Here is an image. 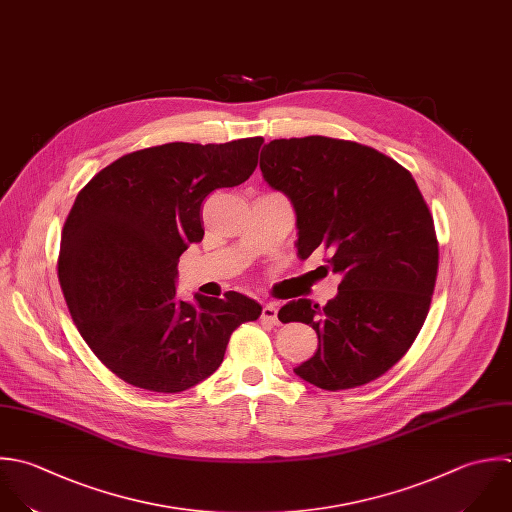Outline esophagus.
I'll return each instance as SVG.
<instances>
[{"instance_id":"obj_1","label":"esophagus","mask_w":512,"mask_h":512,"mask_svg":"<svg viewBox=\"0 0 512 512\" xmlns=\"http://www.w3.org/2000/svg\"><path fill=\"white\" fill-rule=\"evenodd\" d=\"M261 319L267 321V323H271V325H277V323H279V319H277V305L265 303L263 309H261Z\"/></svg>"}]
</instances>
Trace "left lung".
I'll use <instances>...</instances> for the list:
<instances>
[{
    "instance_id": "1",
    "label": "left lung",
    "mask_w": 512,
    "mask_h": 512,
    "mask_svg": "<svg viewBox=\"0 0 512 512\" xmlns=\"http://www.w3.org/2000/svg\"><path fill=\"white\" fill-rule=\"evenodd\" d=\"M259 167L295 207L297 257L323 247L343 277L325 307H281L283 323H307L319 337L295 373L325 391L379 379L415 343L439 271L433 215L413 175L369 145L323 135L273 139Z\"/></svg>"
}]
</instances>
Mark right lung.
Returning a JSON list of instances; mask_svg holds the SVG:
<instances>
[{
	"instance_id": "1",
	"label": "right lung",
	"mask_w": 512,
	"mask_h": 512,
	"mask_svg": "<svg viewBox=\"0 0 512 512\" xmlns=\"http://www.w3.org/2000/svg\"><path fill=\"white\" fill-rule=\"evenodd\" d=\"M263 137L165 143L127 153L77 193L61 231L57 277L95 357L125 383L181 393L221 365L231 333L261 305L237 291L177 299V261L203 239L201 205L257 167Z\"/></svg>"
}]
</instances>
